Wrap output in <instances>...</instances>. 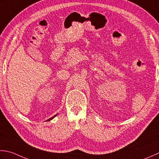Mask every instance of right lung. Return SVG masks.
<instances>
[{
  "label": "right lung",
  "mask_w": 159,
  "mask_h": 159,
  "mask_svg": "<svg viewBox=\"0 0 159 159\" xmlns=\"http://www.w3.org/2000/svg\"><path fill=\"white\" fill-rule=\"evenodd\" d=\"M56 116H57V114H56V115H54L53 116H52V117H51V118H50V119H48V120H47V121H50V120H51V119H53L54 117H56Z\"/></svg>",
  "instance_id": "right-lung-1"
}]
</instances>
